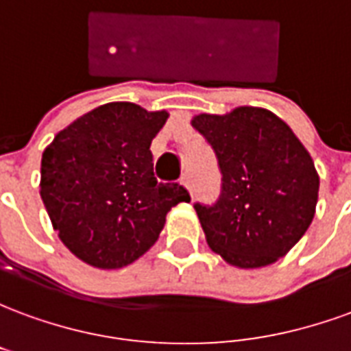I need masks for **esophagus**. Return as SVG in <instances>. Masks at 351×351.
Wrapping results in <instances>:
<instances>
[{"mask_svg":"<svg viewBox=\"0 0 351 351\" xmlns=\"http://www.w3.org/2000/svg\"><path fill=\"white\" fill-rule=\"evenodd\" d=\"M180 182H182L184 186L188 188V191H190V193H193V184H191V176L190 175H184Z\"/></svg>","mask_w":351,"mask_h":351,"instance_id":"1","label":"esophagus"}]
</instances>
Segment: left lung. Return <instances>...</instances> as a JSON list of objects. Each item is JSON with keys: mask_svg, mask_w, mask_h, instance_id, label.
Listing matches in <instances>:
<instances>
[{"mask_svg": "<svg viewBox=\"0 0 351 351\" xmlns=\"http://www.w3.org/2000/svg\"><path fill=\"white\" fill-rule=\"evenodd\" d=\"M191 125L213 146L221 173L218 201L193 205L208 246L241 269L286 256L316 213L319 176L306 148L267 108L199 114Z\"/></svg>", "mask_w": 351, "mask_h": 351, "instance_id": "obj_1", "label": "left lung"}]
</instances>
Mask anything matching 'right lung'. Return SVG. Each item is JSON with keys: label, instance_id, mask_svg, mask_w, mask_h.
<instances>
[{"label": "right lung", "instance_id": "1", "mask_svg": "<svg viewBox=\"0 0 351 351\" xmlns=\"http://www.w3.org/2000/svg\"><path fill=\"white\" fill-rule=\"evenodd\" d=\"M165 110L128 101L93 108L58 133L41 160V199L62 243L97 269H120L150 250L165 216L190 201L158 182L150 145Z\"/></svg>", "mask_w": 351, "mask_h": 351}]
</instances>
